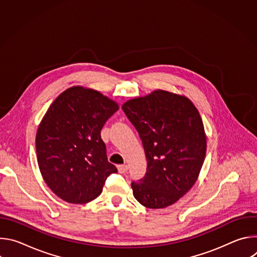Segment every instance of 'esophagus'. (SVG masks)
I'll return each mask as SVG.
<instances>
[{
  "label": "esophagus",
  "mask_w": 257,
  "mask_h": 257,
  "mask_svg": "<svg viewBox=\"0 0 257 257\" xmlns=\"http://www.w3.org/2000/svg\"><path fill=\"white\" fill-rule=\"evenodd\" d=\"M118 171H119V173L124 174L128 171V166L127 165H120V166H118Z\"/></svg>",
  "instance_id": "34e87169"
}]
</instances>
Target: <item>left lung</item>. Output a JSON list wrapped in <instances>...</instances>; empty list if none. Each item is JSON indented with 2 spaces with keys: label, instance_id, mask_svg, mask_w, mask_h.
<instances>
[{
  "label": "left lung",
  "instance_id": "8db88e82",
  "mask_svg": "<svg viewBox=\"0 0 257 257\" xmlns=\"http://www.w3.org/2000/svg\"><path fill=\"white\" fill-rule=\"evenodd\" d=\"M122 109L148 161L144 177L131 184L134 197L149 208L172 205L194 185L204 162L206 137L197 108L185 96L155 90Z\"/></svg>",
  "mask_w": 257,
  "mask_h": 257
}]
</instances>
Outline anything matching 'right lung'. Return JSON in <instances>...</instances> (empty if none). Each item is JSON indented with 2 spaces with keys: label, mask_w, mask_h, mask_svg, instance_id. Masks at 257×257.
Returning a JSON list of instances; mask_svg holds the SVG:
<instances>
[{
  "label": "right lung",
  "mask_w": 257,
  "mask_h": 257,
  "mask_svg": "<svg viewBox=\"0 0 257 257\" xmlns=\"http://www.w3.org/2000/svg\"><path fill=\"white\" fill-rule=\"evenodd\" d=\"M118 108L114 100L81 86L68 88L50 105L36 133V156L45 182L61 199L87 203L118 172L100 137Z\"/></svg>",
  "instance_id": "obj_1"
}]
</instances>
